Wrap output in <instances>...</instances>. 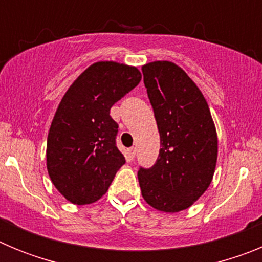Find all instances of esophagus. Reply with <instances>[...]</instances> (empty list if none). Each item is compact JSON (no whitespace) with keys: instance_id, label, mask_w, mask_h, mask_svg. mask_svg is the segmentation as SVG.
<instances>
[{"instance_id":"obj_1","label":"esophagus","mask_w":262,"mask_h":262,"mask_svg":"<svg viewBox=\"0 0 262 262\" xmlns=\"http://www.w3.org/2000/svg\"><path fill=\"white\" fill-rule=\"evenodd\" d=\"M136 155V148L135 147H131L127 149V156H128V160H134Z\"/></svg>"}]
</instances>
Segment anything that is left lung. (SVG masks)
Instances as JSON below:
<instances>
[{
	"instance_id": "left-lung-1",
	"label": "left lung",
	"mask_w": 262,
	"mask_h": 262,
	"mask_svg": "<svg viewBox=\"0 0 262 262\" xmlns=\"http://www.w3.org/2000/svg\"><path fill=\"white\" fill-rule=\"evenodd\" d=\"M142 71L161 147L154 166L139 169L142 195L159 211H182L211 184L216 129L202 92L184 69L174 62L154 61Z\"/></svg>"
}]
</instances>
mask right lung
Listing matches in <instances>:
<instances>
[{
  "instance_id": "add662e5",
  "label": "right lung",
  "mask_w": 262,
  "mask_h": 262,
  "mask_svg": "<svg viewBox=\"0 0 262 262\" xmlns=\"http://www.w3.org/2000/svg\"><path fill=\"white\" fill-rule=\"evenodd\" d=\"M142 80L135 67L98 61L85 69L62 97L47 139V169L57 190L75 205L107 191L126 163L117 147L111 106Z\"/></svg>"
}]
</instances>
